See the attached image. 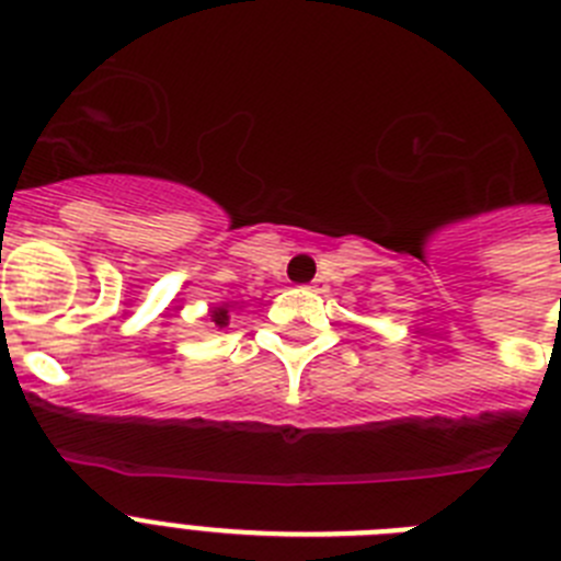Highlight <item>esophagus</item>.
<instances>
[{
    "mask_svg": "<svg viewBox=\"0 0 561 561\" xmlns=\"http://www.w3.org/2000/svg\"><path fill=\"white\" fill-rule=\"evenodd\" d=\"M309 289H314V291H323L325 289V280L323 277H314V280H311V286Z\"/></svg>",
    "mask_w": 561,
    "mask_h": 561,
    "instance_id": "1",
    "label": "esophagus"
}]
</instances>
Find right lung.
Segmentation results:
<instances>
[{"mask_svg":"<svg viewBox=\"0 0 561 561\" xmlns=\"http://www.w3.org/2000/svg\"><path fill=\"white\" fill-rule=\"evenodd\" d=\"M210 320L216 325H219V329H225V325H230V304H225V306H213L210 309Z\"/></svg>","mask_w":561,"mask_h":561,"instance_id":"obj_1","label":"right lung"}]
</instances>
